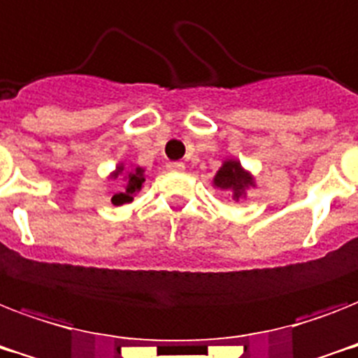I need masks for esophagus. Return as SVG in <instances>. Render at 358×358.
I'll return each instance as SVG.
<instances>
[{
    "mask_svg": "<svg viewBox=\"0 0 358 358\" xmlns=\"http://www.w3.org/2000/svg\"><path fill=\"white\" fill-rule=\"evenodd\" d=\"M166 168H168V171H177V173H181V171H185L187 166L182 164V162H170Z\"/></svg>",
    "mask_w": 358,
    "mask_h": 358,
    "instance_id": "1",
    "label": "esophagus"
}]
</instances>
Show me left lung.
<instances>
[{
	"mask_svg": "<svg viewBox=\"0 0 358 358\" xmlns=\"http://www.w3.org/2000/svg\"><path fill=\"white\" fill-rule=\"evenodd\" d=\"M213 185L216 188H220V190H231L233 192V199L238 201L248 188L255 187V181H253L250 171H245L238 161L229 159V161H225L222 164L218 173L214 176Z\"/></svg>",
	"mask_w": 358,
	"mask_h": 358,
	"instance_id": "obj_1",
	"label": "left lung"
}]
</instances>
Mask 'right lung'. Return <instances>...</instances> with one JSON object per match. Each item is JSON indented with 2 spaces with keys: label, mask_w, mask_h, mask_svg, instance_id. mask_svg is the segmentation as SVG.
Returning <instances> with one entry per match:
<instances>
[{
  "label": "right lung",
  "mask_w": 358,
  "mask_h": 358,
  "mask_svg": "<svg viewBox=\"0 0 358 358\" xmlns=\"http://www.w3.org/2000/svg\"><path fill=\"white\" fill-rule=\"evenodd\" d=\"M110 177H113V179L124 177V190H120L118 194H114L113 196L114 205H125V203L133 201V196L138 192L145 181L144 168H140V166H134L131 171H125L124 164H118Z\"/></svg>",
  "instance_id": "right-lung-1"
}]
</instances>
